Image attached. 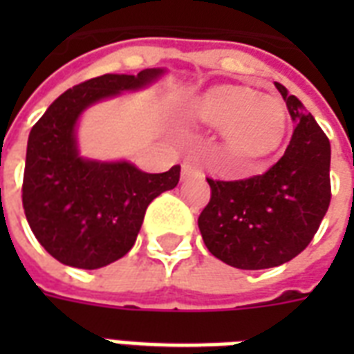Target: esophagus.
<instances>
[{"label":"esophagus","mask_w":354,"mask_h":354,"mask_svg":"<svg viewBox=\"0 0 354 354\" xmlns=\"http://www.w3.org/2000/svg\"><path fill=\"white\" fill-rule=\"evenodd\" d=\"M200 167L191 160H185L182 163V176L183 178H189V176H194V174H200Z\"/></svg>","instance_id":"1"}]
</instances>
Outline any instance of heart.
Listing matches in <instances>:
<instances>
[{
  "mask_svg": "<svg viewBox=\"0 0 354 354\" xmlns=\"http://www.w3.org/2000/svg\"><path fill=\"white\" fill-rule=\"evenodd\" d=\"M194 119L224 128L227 149L242 160H257L277 147L285 132V106L268 95L221 86L200 97L191 108Z\"/></svg>",
  "mask_w": 354,
  "mask_h": 354,
  "instance_id": "heart-1",
  "label": "heart"
}]
</instances>
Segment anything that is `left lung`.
Instances as JSON below:
<instances>
[{
	"mask_svg": "<svg viewBox=\"0 0 354 354\" xmlns=\"http://www.w3.org/2000/svg\"><path fill=\"white\" fill-rule=\"evenodd\" d=\"M294 121L285 154L268 171L242 180H213L198 216L207 246L241 270L274 268L305 250L330 204V143L301 101L275 82Z\"/></svg>",
	"mask_w": 354,
	"mask_h": 354,
	"instance_id": "obj_1",
	"label": "left lung"
}]
</instances>
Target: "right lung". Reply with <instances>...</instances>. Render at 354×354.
Listing matches in <instances>:
<instances>
[{
	"instance_id": "right-lung-1",
	"label": "right lung",
	"mask_w": 354,
	"mask_h": 354,
	"mask_svg": "<svg viewBox=\"0 0 354 354\" xmlns=\"http://www.w3.org/2000/svg\"><path fill=\"white\" fill-rule=\"evenodd\" d=\"M163 73L102 75L64 91L29 133L21 202L41 246L62 264L95 270L127 255L145 211L180 182V165L149 174L127 161L80 158L75 124L93 102L143 88Z\"/></svg>"
}]
</instances>
